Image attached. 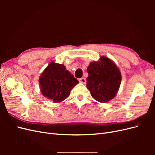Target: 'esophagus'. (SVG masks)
<instances>
[{
	"label": "esophagus",
	"instance_id": "34e87169",
	"mask_svg": "<svg viewBox=\"0 0 155 155\" xmlns=\"http://www.w3.org/2000/svg\"><path fill=\"white\" fill-rule=\"evenodd\" d=\"M79 81L80 82V83H81L85 84L86 83V79H85V78H80V79H79Z\"/></svg>",
	"mask_w": 155,
	"mask_h": 155
}]
</instances>
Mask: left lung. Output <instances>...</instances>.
<instances>
[{"instance_id":"8db88e82","label":"left lung","mask_w":155,"mask_h":155,"mask_svg":"<svg viewBox=\"0 0 155 155\" xmlns=\"http://www.w3.org/2000/svg\"><path fill=\"white\" fill-rule=\"evenodd\" d=\"M87 88L94 99L100 103L110 101L118 93L121 74L111 59L101 56L98 61H93L87 68Z\"/></svg>"}]
</instances>
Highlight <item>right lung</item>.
<instances>
[{
    "mask_svg": "<svg viewBox=\"0 0 155 155\" xmlns=\"http://www.w3.org/2000/svg\"><path fill=\"white\" fill-rule=\"evenodd\" d=\"M39 82L42 94L54 103L67 99L72 88L79 83L63 64L54 61L46 67L39 77Z\"/></svg>",
    "mask_w": 155,
    "mask_h": 155,
    "instance_id": "obj_1",
    "label": "right lung"
}]
</instances>
